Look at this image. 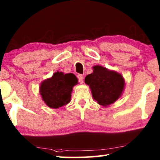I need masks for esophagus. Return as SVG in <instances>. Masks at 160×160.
Returning a JSON list of instances; mask_svg holds the SVG:
<instances>
[{
    "mask_svg": "<svg viewBox=\"0 0 160 160\" xmlns=\"http://www.w3.org/2000/svg\"><path fill=\"white\" fill-rule=\"evenodd\" d=\"M77 77H78V80H79V82H80V83H82V82H83V80H84L83 75H81V74H78V75H77Z\"/></svg>",
    "mask_w": 160,
    "mask_h": 160,
    "instance_id": "obj_1",
    "label": "esophagus"
}]
</instances>
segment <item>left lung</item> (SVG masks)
<instances>
[{
	"instance_id": "1",
	"label": "left lung",
	"mask_w": 160,
	"mask_h": 160,
	"mask_svg": "<svg viewBox=\"0 0 160 160\" xmlns=\"http://www.w3.org/2000/svg\"><path fill=\"white\" fill-rule=\"evenodd\" d=\"M93 72L85 77V82L90 85L94 99L104 107L113 104L122 94L124 80L121 74L104 67H93Z\"/></svg>"
}]
</instances>
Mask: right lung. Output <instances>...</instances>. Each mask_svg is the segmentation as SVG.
<instances>
[{"label": "right lung", "instance_id": "right-lung-1", "mask_svg": "<svg viewBox=\"0 0 160 160\" xmlns=\"http://www.w3.org/2000/svg\"><path fill=\"white\" fill-rule=\"evenodd\" d=\"M77 83L75 75L56 72L41 84L40 94L48 107L58 109L70 102L72 87Z\"/></svg>", "mask_w": 160, "mask_h": 160}]
</instances>
